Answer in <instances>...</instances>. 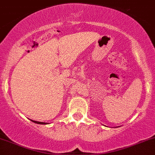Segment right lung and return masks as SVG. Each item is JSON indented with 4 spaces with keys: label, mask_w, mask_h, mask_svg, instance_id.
<instances>
[{
    "label": "right lung",
    "mask_w": 155,
    "mask_h": 155,
    "mask_svg": "<svg viewBox=\"0 0 155 155\" xmlns=\"http://www.w3.org/2000/svg\"><path fill=\"white\" fill-rule=\"evenodd\" d=\"M32 122H33V123H37V124H41V125H45V124H48V123H43V122H38V121H34V120H30Z\"/></svg>",
    "instance_id": "add662e5"
}]
</instances>
